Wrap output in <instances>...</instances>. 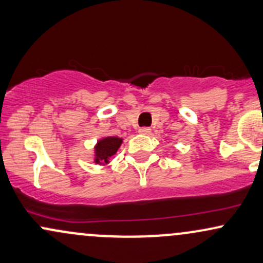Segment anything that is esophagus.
I'll return each mask as SVG.
<instances>
[{
  "label": "esophagus",
  "mask_w": 263,
  "mask_h": 263,
  "mask_svg": "<svg viewBox=\"0 0 263 263\" xmlns=\"http://www.w3.org/2000/svg\"><path fill=\"white\" fill-rule=\"evenodd\" d=\"M139 134H143V135H149L151 133V129L150 128H139Z\"/></svg>",
  "instance_id": "34e87169"
}]
</instances>
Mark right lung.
Segmentation results:
<instances>
[{"label":"right lung","mask_w":263,"mask_h":263,"mask_svg":"<svg viewBox=\"0 0 263 263\" xmlns=\"http://www.w3.org/2000/svg\"><path fill=\"white\" fill-rule=\"evenodd\" d=\"M123 143V138L104 137L97 141L93 147V162L96 165L106 166L110 157L118 151Z\"/></svg>","instance_id":"1"}]
</instances>
